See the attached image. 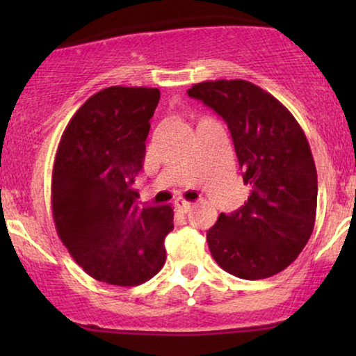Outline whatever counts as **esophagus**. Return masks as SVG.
Listing matches in <instances>:
<instances>
[{"label": "esophagus", "instance_id": "obj_1", "mask_svg": "<svg viewBox=\"0 0 356 356\" xmlns=\"http://www.w3.org/2000/svg\"><path fill=\"white\" fill-rule=\"evenodd\" d=\"M175 209H178V211H181V212H188L189 209H191V206H193V202L191 201H186V199H183V197H178L177 201H175Z\"/></svg>", "mask_w": 356, "mask_h": 356}]
</instances>
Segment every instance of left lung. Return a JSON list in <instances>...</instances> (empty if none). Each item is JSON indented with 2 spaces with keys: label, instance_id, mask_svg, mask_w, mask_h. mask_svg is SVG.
<instances>
[{
  "label": "left lung",
  "instance_id": "8db88e82",
  "mask_svg": "<svg viewBox=\"0 0 356 356\" xmlns=\"http://www.w3.org/2000/svg\"><path fill=\"white\" fill-rule=\"evenodd\" d=\"M188 95L227 121L250 196L220 213L207 243L228 274L267 279L293 262L308 243L318 206V173L295 116L252 82L218 79L194 84Z\"/></svg>",
  "mask_w": 356,
  "mask_h": 356
}]
</instances>
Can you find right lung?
I'll return each mask as SVG.
<instances>
[{
	"mask_svg": "<svg viewBox=\"0 0 356 356\" xmlns=\"http://www.w3.org/2000/svg\"><path fill=\"white\" fill-rule=\"evenodd\" d=\"M159 99L154 87H106L76 111L58 144L51 175L56 233L87 274L111 285L144 284L167 257L173 209L139 207L133 189Z\"/></svg>",
	"mask_w": 356,
	"mask_h": 356,
	"instance_id": "1",
	"label": "right lung"
}]
</instances>
